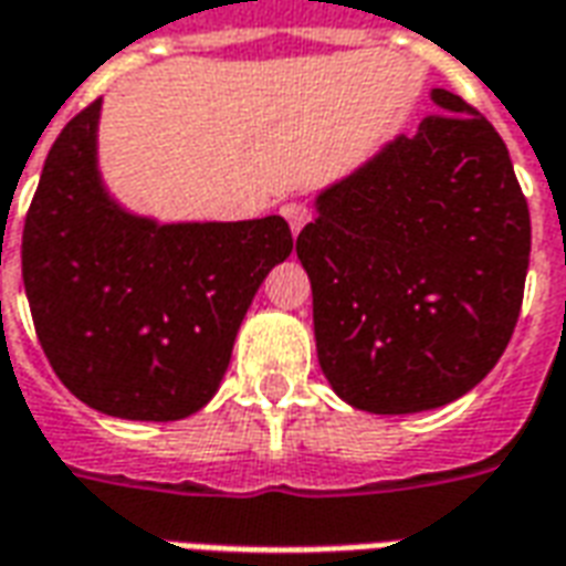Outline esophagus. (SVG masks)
Listing matches in <instances>:
<instances>
[{
	"mask_svg": "<svg viewBox=\"0 0 566 566\" xmlns=\"http://www.w3.org/2000/svg\"><path fill=\"white\" fill-rule=\"evenodd\" d=\"M282 214L287 218V223H291V233L294 235L312 221V209L303 206V202H287V206H282Z\"/></svg>",
	"mask_w": 566,
	"mask_h": 566,
	"instance_id": "1",
	"label": "esophagus"
}]
</instances>
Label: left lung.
I'll list each match as a JSON object with an SVG mask.
<instances>
[{
  "mask_svg": "<svg viewBox=\"0 0 566 566\" xmlns=\"http://www.w3.org/2000/svg\"><path fill=\"white\" fill-rule=\"evenodd\" d=\"M315 199L296 235L312 282L318 364L345 403L376 416L437 409L475 388L522 312L531 211L510 150L449 91Z\"/></svg>",
  "mask_w": 566,
  "mask_h": 566,
  "instance_id": "obj_1",
  "label": "left lung"
}]
</instances>
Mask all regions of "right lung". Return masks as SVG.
Returning <instances> with one entry per match:
<instances>
[{
  "label": "right lung",
  "mask_w": 566,
  "mask_h": 566,
  "mask_svg": "<svg viewBox=\"0 0 566 566\" xmlns=\"http://www.w3.org/2000/svg\"><path fill=\"white\" fill-rule=\"evenodd\" d=\"M99 99L48 150L23 223V287L44 355L96 412L178 421L209 403L235 333L294 251L279 214L157 223L108 197L96 169Z\"/></svg>",
  "instance_id": "add662e5"
}]
</instances>
